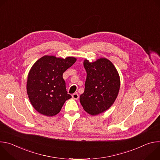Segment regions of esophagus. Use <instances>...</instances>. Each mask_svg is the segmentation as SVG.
<instances>
[{"label":"esophagus","instance_id":"34e87169","mask_svg":"<svg viewBox=\"0 0 160 160\" xmlns=\"http://www.w3.org/2000/svg\"><path fill=\"white\" fill-rule=\"evenodd\" d=\"M72 98L74 99H78V98H79V96H78V94L77 93H75V94H73L72 95Z\"/></svg>","mask_w":160,"mask_h":160}]
</instances>
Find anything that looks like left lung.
Returning a JSON list of instances; mask_svg holds the SVG:
<instances>
[{"label":"left lung","instance_id":"obj_1","mask_svg":"<svg viewBox=\"0 0 160 160\" xmlns=\"http://www.w3.org/2000/svg\"><path fill=\"white\" fill-rule=\"evenodd\" d=\"M83 66L87 78L80 102L90 115H98L109 109L117 99L120 87V77L115 66L106 58L93 62L85 60Z\"/></svg>","mask_w":160,"mask_h":160}]
</instances>
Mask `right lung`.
<instances>
[{
	"instance_id": "obj_1",
	"label": "right lung",
	"mask_w": 160,
	"mask_h": 160,
	"mask_svg": "<svg viewBox=\"0 0 160 160\" xmlns=\"http://www.w3.org/2000/svg\"><path fill=\"white\" fill-rule=\"evenodd\" d=\"M76 60L73 57L62 59L45 56L32 67L28 76L27 94L33 108L42 115H57L65 101L72 98L66 91L62 74Z\"/></svg>"
}]
</instances>
